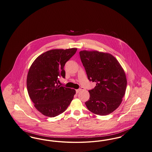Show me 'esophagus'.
Masks as SVG:
<instances>
[{"label":"esophagus","instance_id":"esophagus-1","mask_svg":"<svg viewBox=\"0 0 152 152\" xmlns=\"http://www.w3.org/2000/svg\"><path fill=\"white\" fill-rule=\"evenodd\" d=\"M83 90V88H82V87H80V88H79V89H77V90H75V91H76V93H77V94H78V93H79L80 91H81V90Z\"/></svg>","mask_w":152,"mask_h":152}]
</instances>
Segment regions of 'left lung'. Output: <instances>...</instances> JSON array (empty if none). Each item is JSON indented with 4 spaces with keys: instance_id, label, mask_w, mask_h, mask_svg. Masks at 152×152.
Wrapping results in <instances>:
<instances>
[{
    "instance_id": "1",
    "label": "left lung",
    "mask_w": 152,
    "mask_h": 152,
    "mask_svg": "<svg viewBox=\"0 0 152 152\" xmlns=\"http://www.w3.org/2000/svg\"><path fill=\"white\" fill-rule=\"evenodd\" d=\"M79 55L88 79L96 82V86L88 91L87 108L98 115L112 113L119 107L126 93L127 81L123 69L110 53L82 50Z\"/></svg>"
}]
</instances>
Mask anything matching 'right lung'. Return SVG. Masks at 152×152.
Wrapping results in <instances>:
<instances>
[{"mask_svg":"<svg viewBox=\"0 0 152 152\" xmlns=\"http://www.w3.org/2000/svg\"><path fill=\"white\" fill-rule=\"evenodd\" d=\"M77 48L53 49L39 56L30 67L26 78L27 90L35 108L42 115L55 117L63 113L72 101L75 90L58 85L65 78L64 66Z\"/></svg>","mask_w":152,"mask_h":152,"instance_id":"right-lung-1","label":"right lung"}]
</instances>
